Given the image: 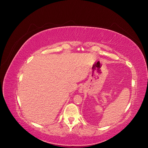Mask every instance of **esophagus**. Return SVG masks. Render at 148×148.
I'll use <instances>...</instances> for the list:
<instances>
[{"label": "esophagus", "mask_w": 148, "mask_h": 148, "mask_svg": "<svg viewBox=\"0 0 148 148\" xmlns=\"http://www.w3.org/2000/svg\"><path fill=\"white\" fill-rule=\"evenodd\" d=\"M81 91H82V90H81Z\"/></svg>", "instance_id": "obj_1"}]
</instances>
